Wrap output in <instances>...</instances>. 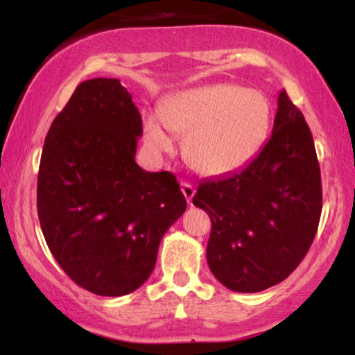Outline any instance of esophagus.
<instances>
[{
    "label": "esophagus",
    "mask_w": 355,
    "mask_h": 355,
    "mask_svg": "<svg viewBox=\"0 0 355 355\" xmlns=\"http://www.w3.org/2000/svg\"><path fill=\"white\" fill-rule=\"evenodd\" d=\"M181 191L184 193V197H186V200L191 203L193 196H196V187L189 182H181Z\"/></svg>",
    "instance_id": "esophagus-1"
}]
</instances>
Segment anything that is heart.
<instances>
[{
    "label": "heart",
    "instance_id": "b5f03b06",
    "mask_svg": "<svg viewBox=\"0 0 355 355\" xmlns=\"http://www.w3.org/2000/svg\"><path fill=\"white\" fill-rule=\"evenodd\" d=\"M159 121L148 118L145 140L157 153L173 150L184 137V159L203 176L239 171L263 147L271 125V106L259 90L234 84H210L179 92L159 106ZM163 125L168 132H164Z\"/></svg>",
    "mask_w": 355,
    "mask_h": 355
}]
</instances>
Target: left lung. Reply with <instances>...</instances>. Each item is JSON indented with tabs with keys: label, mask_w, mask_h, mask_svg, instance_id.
Listing matches in <instances>:
<instances>
[{
	"label": "left lung",
	"mask_w": 355,
	"mask_h": 355,
	"mask_svg": "<svg viewBox=\"0 0 355 355\" xmlns=\"http://www.w3.org/2000/svg\"><path fill=\"white\" fill-rule=\"evenodd\" d=\"M193 205L208 213L207 261L236 293H260L297 268L317 234L322 178L307 123L286 90L268 142L232 174L200 182Z\"/></svg>",
	"instance_id": "1"
}]
</instances>
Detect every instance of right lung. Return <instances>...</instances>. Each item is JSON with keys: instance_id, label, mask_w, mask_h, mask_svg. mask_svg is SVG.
<instances>
[{"instance_id": "obj_1", "label": "right lung", "mask_w": 355, "mask_h": 355, "mask_svg": "<svg viewBox=\"0 0 355 355\" xmlns=\"http://www.w3.org/2000/svg\"><path fill=\"white\" fill-rule=\"evenodd\" d=\"M142 118L118 79L77 85L53 121L37 184L38 220L64 273L96 295L119 297L152 275L168 227L186 211L168 171L135 163Z\"/></svg>"}]
</instances>
